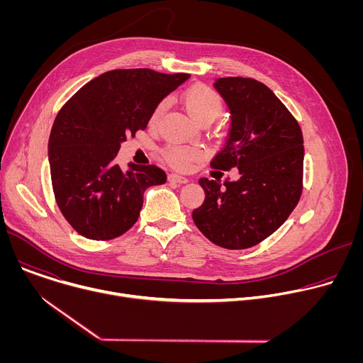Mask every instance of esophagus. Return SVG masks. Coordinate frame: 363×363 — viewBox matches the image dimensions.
I'll list each match as a JSON object with an SVG mask.
<instances>
[{
    "label": "esophagus",
    "mask_w": 363,
    "mask_h": 363,
    "mask_svg": "<svg viewBox=\"0 0 363 363\" xmlns=\"http://www.w3.org/2000/svg\"><path fill=\"white\" fill-rule=\"evenodd\" d=\"M168 179H169V182H175V184H186L189 181L186 177L179 175V174H171L168 177Z\"/></svg>",
    "instance_id": "1"
}]
</instances>
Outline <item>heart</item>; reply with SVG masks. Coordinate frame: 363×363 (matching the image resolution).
<instances>
[{"label": "heart", "instance_id": "obj_1", "mask_svg": "<svg viewBox=\"0 0 363 363\" xmlns=\"http://www.w3.org/2000/svg\"><path fill=\"white\" fill-rule=\"evenodd\" d=\"M181 101L189 116L199 122L203 121H213L223 109V99L221 96L210 86L196 83L186 87L181 93ZM165 112V103L161 101L153 108L149 123L152 126L157 125ZM202 150L199 147H189V146H171L165 152V158L177 168L185 169L195 161L201 160Z\"/></svg>", "mask_w": 363, "mask_h": 363}]
</instances>
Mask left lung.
Returning <instances> with one entry per match:
<instances>
[{
  "mask_svg": "<svg viewBox=\"0 0 363 363\" xmlns=\"http://www.w3.org/2000/svg\"><path fill=\"white\" fill-rule=\"evenodd\" d=\"M214 87L230 109L231 128L211 168H238L240 178L224 185L201 178L205 199L192 220L214 244L244 250L272 235L296 208L303 184V135L266 84L223 77Z\"/></svg>",
  "mask_w": 363,
  "mask_h": 363,
  "instance_id": "obj_1",
  "label": "left lung"
}]
</instances>
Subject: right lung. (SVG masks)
Masks as SVG:
<instances>
[{
    "label": "right lung",
    "instance_id": "right-lung-1",
    "mask_svg": "<svg viewBox=\"0 0 363 363\" xmlns=\"http://www.w3.org/2000/svg\"><path fill=\"white\" fill-rule=\"evenodd\" d=\"M189 74L112 70L86 83L57 113L48 139L51 184L69 224L90 240H112L139 217L143 192L167 182L155 165L116 164L128 135L146 129L153 108Z\"/></svg>",
    "mask_w": 363,
    "mask_h": 363
}]
</instances>
